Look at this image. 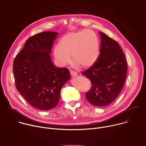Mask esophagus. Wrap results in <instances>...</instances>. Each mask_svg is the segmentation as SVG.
Listing matches in <instances>:
<instances>
[{
	"label": "esophagus",
	"instance_id": "obj_1",
	"mask_svg": "<svg viewBox=\"0 0 146 146\" xmlns=\"http://www.w3.org/2000/svg\"><path fill=\"white\" fill-rule=\"evenodd\" d=\"M70 74H71V76H77V73L76 72H75V71H74V70H71L70 71Z\"/></svg>",
	"mask_w": 146,
	"mask_h": 146
}]
</instances>
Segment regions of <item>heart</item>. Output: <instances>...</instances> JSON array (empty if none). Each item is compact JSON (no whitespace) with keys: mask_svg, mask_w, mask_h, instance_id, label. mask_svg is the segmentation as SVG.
<instances>
[{"mask_svg":"<svg viewBox=\"0 0 146 146\" xmlns=\"http://www.w3.org/2000/svg\"><path fill=\"white\" fill-rule=\"evenodd\" d=\"M59 46L55 47L54 56L61 65H66L73 61L83 68L92 66L97 60L100 52L99 39L91 30H82L70 32L62 37Z\"/></svg>","mask_w":146,"mask_h":146,"instance_id":"b5f03b06","label":"heart"}]
</instances>
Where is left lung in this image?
I'll return each mask as SVG.
<instances>
[{"label":"left lung","mask_w":146,"mask_h":146,"mask_svg":"<svg viewBox=\"0 0 146 146\" xmlns=\"http://www.w3.org/2000/svg\"><path fill=\"white\" fill-rule=\"evenodd\" d=\"M100 55L95 63L82 74L89 78L92 86L86 96L94 106H105L111 103L121 92L127 74V62L115 40L99 32Z\"/></svg>","instance_id":"1"}]
</instances>
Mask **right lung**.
<instances>
[{
  "instance_id": "right-lung-1",
  "label": "right lung",
  "mask_w": 146,
  "mask_h": 146,
  "mask_svg": "<svg viewBox=\"0 0 146 146\" xmlns=\"http://www.w3.org/2000/svg\"><path fill=\"white\" fill-rule=\"evenodd\" d=\"M55 32H43L27 39L13 62L18 91L32 106L42 110L55 108L60 90L70 78L68 69L56 68L51 59Z\"/></svg>"
}]
</instances>
